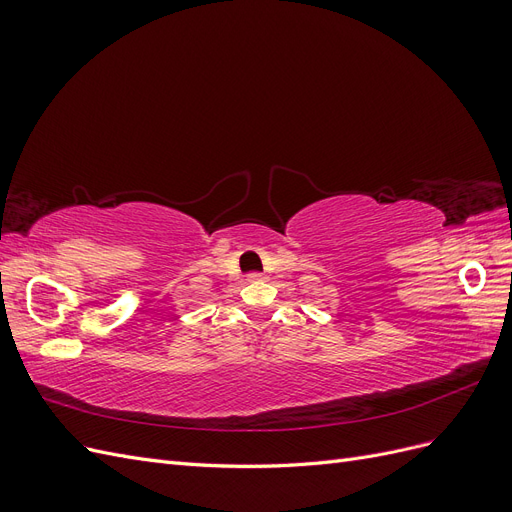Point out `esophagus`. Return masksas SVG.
<instances>
[{
    "label": "esophagus",
    "mask_w": 512,
    "mask_h": 512,
    "mask_svg": "<svg viewBox=\"0 0 512 512\" xmlns=\"http://www.w3.org/2000/svg\"><path fill=\"white\" fill-rule=\"evenodd\" d=\"M262 277H265V275H262V273H258V271H252V273H247V280H250V282L262 280Z\"/></svg>",
    "instance_id": "esophagus-1"
}]
</instances>
